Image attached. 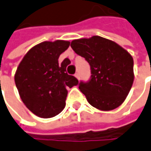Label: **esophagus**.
<instances>
[{
    "mask_svg": "<svg viewBox=\"0 0 151 151\" xmlns=\"http://www.w3.org/2000/svg\"><path fill=\"white\" fill-rule=\"evenodd\" d=\"M75 77L78 79H79V78H80V74H79V73H76Z\"/></svg>",
    "mask_w": 151,
    "mask_h": 151,
    "instance_id": "1",
    "label": "esophagus"
}]
</instances>
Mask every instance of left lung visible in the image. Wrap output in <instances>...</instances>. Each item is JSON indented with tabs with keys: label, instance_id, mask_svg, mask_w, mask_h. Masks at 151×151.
I'll use <instances>...</instances> for the list:
<instances>
[{
	"label": "left lung",
	"instance_id": "1",
	"mask_svg": "<svg viewBox=\"0 0 151 151\" xmlns=\"http://www.w3.org/2000/svg\"><path fill=\"white\" fill-rule=\"evenodd\" d=\"M71 47L90 66L89 79L78 83L88 103L102 111L118 107L134 82L131 55L116 43L101 36L73 40Z\"/></svg>",
	"mask_w": 151,
	"mask_h": 151
}]
</instances>
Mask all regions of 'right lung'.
<instances>
[{
  "label": "right lung",
  "instance_id": "1",
  "mask_svg": "<svg viewBox=\"0 0 151 151\" xmlns=\"http://www.w3.org/2000/svg\"><path fill=\"white\" fill-rule=\"evenodd\" d=\"M69 45L65 40L40 43L28 51L17 69L15 83L20 97L27 108L40 117L59 114L66 105L67 88L78 83L66 71L68 59L58 63Z\"/></svg>",
  "mask_w": 151,
  "mask_h": 151
}]
</instances>
